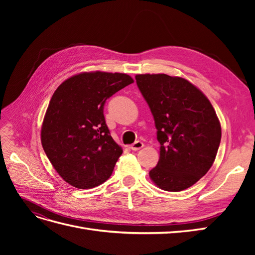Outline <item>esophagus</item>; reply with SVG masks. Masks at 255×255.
Returning <instances> with one entry per match:
<instances>
[{"instance_id": "1", "label": "esophagus", "mask_w": 255, "mask_h": 255, "mask_svg": "<svg viewBox=\"0 0 255 255\" xmlns=\"http://www.w3.org/2000/svg\"><path fill=\"white\" fill-rule=\"evenodd\" d=\"M129 148L132 149L133 151H138V150H140L141 148H143V142H141L140 140H137L133 144H130Z\"/></svg>"}]
</instances>
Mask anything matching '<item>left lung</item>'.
Masks as SVG:
<instances>
[{
  "instance_id": "obj_1",
  "label": "left lung",
  "mask_w": 255,
  "mask_h": 255,
  "mask_svg": "<svg viewBox=\"0 0 255 255\" xmlns=\"http://www.w3.org/2000/svg\"><path fill=\"white\" fill-rule=\"evenodd\" d=\"M160 144L159 160L150 171L161 189L181 191L212 167L221 140V127L208 99L187 80L167 74H137Z\"/></svg>"
}]
</instances>
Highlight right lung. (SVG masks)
<instances>
[{
    "label": "right lung",
    "mask_w": 255,
    "mask_h": 255,
    "mask_svg": "<svg viewBox=\"0 0 255 255\" xmlns=\"http://www.w3.org/2000/svg\"><path fill=\"white\" fill-rule=\"evenodd\" d=\"M134 81L125 73L84 72L54 92L41 128V143L64 181L80 189L99 186L122 154L105 123L106 100Z\"/></svg>",
    "instance_id": "add662e5"
}]
</instances>
